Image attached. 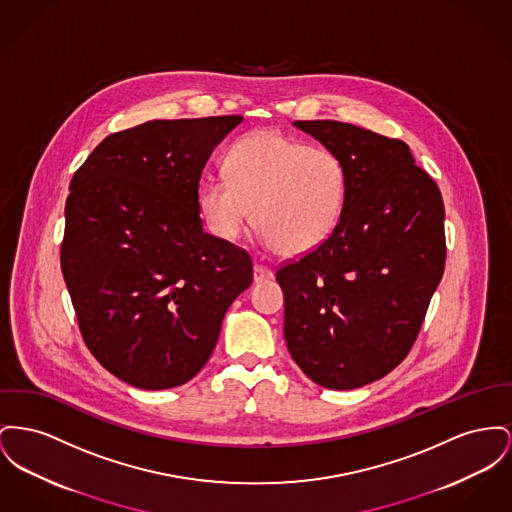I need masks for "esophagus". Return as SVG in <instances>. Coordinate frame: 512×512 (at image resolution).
Returning a JSON list of instances; mask_svg holds the SVG:
<instances>
[{
	"label": "esophagus",
	"instance_id": "1",
	"mask_svg": "<svg viewBox=\"0 0 512 512\" xmlns=\"http://www.w3.org/2000/svg\"><path fill=\"white\" fill-rule=\"evenodd\" d=\"M253 278H255V282H265V280H271L272 271L269 269V267L261 265V263H255V267H253Z\"/></svg>",
	"mask_w": 512,
	"mask_h": 512
}]
</instances>
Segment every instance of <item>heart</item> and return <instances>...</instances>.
<instances>
[{
    "label": "heart",
    "instance_id": "1",
    "mask_svg": "<svg viewBox=\"0 0 512 512\" xmlns=\"http://www.w3.org/2000/svg\"><path fill=\"white\" fill-rule=\"evenodd\" d=\"M226 178L197 191L203 222L220 240H236L251 222L280 255H307L331 240L348 193L336 152L278 131L240 137L224 158Z\"/></svg>",
    "mask_w": 512,
    "mask_h": 512
}]
</instances>
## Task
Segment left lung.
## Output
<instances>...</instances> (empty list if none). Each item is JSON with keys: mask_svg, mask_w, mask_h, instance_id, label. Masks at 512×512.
I'll list each match as a JSON object with an SVG mask.
<instances>
[{"mask_svg": "<svg viewBox=\"0 0 512 512\" xmlns=\"http://www.w3.org/2000/svg\"><path fill=\"white\" fill-rule=\"evenodd\" d=\"M338 154L348 193L331 240L282 265L284 338L317 385L373 383L412 350L445 271V205L410 147L342 121H294Z\"/></svg>", "mask_w": 512, "mask_h": 512, "instance_id": "8db88e82", "label": "left lung"}]
</instances>
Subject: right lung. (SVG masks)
Wrapping results in <instances>:
<instances>
[{"instance_id":"right-lung-1","label":"right lung","mask_w":512,"mask_h":512,"mask_svg":"<svg viewBox=\"0 0 512 512\" xmlns=\"http://www.w3.org/2000/svg\"><path fill=\"white\" fill-rule=\"evenodd\" d=\"M241 116L152 120L108 135L75 172L61 272L98 363L145 391L180 387L211 358L253 280L245 249L203 232L197 191Z\"/></svg>"}]
</instances>
